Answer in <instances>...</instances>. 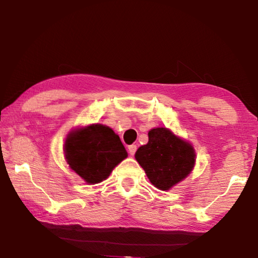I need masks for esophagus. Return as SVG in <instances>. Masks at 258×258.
I'll list each match as a JSON object with an SVG mask.
<instances>
[{"label":"esophagus","instance_id":"esophagus-1","mask_svg":"<svg viewBox=\"0 0 258 258\" xmlns=\"http://www.w3.org/2000/svg\"><path fill=\"white\" fill-rule=\"evenodd\" d=\"M137 149H138V147L135 146V145L128 146V152H130V155H131V156H134L135 152H137Z\"/></svg>","mask_w":258,"mask_h":258}]
</instances>
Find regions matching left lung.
<instances>
[{"mask_svg":"<svg viewBox=\"0 0 258 258\" xmlns=\"http://www.w3.org/2000/svg\"><path fill=\"white\" fill-rule=\"evenodd\" d=\"M149 141L135 152V159L156 187L168 190L189 175L195 165V150L165 127L152 128Z\"/></svg>","mask_w":258,"mask_h":258,"instance_id":"left-lung-1","label":"left lung"}]
</instances>
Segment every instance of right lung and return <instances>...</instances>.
I'll return each mask as SVG.
<instances>
[{
    "label": "right lung",
    "mask_w": 258,
    "mask_h": 258,
    "mask_svg": "<svg viewBox=\"0 0 258 258\" xmlns=\"http://www.w3.org/2000/svg\"><path fill=\"white\" fill-rule=\"evenodd\" d=\"M64 156L73 171L90 183H99L127 157L119 137L108 126L93 124L68 135Z\"/></svg>",
    "instance_id": "add662e5"
}]
</instances>
